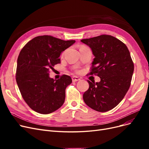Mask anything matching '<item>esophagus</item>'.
Returning a JSON list of instances; mask_svg holds the SVG:
<instances>
[{
    "label": "esophagus",
    "instance_id": "esophagus-1",
    "mask_svg": "<svg viewBox=\"0 0 149 149\" xmlns=\"http://www.w3.org/2000/svg\"><path fill=\"white\" fill-rule=\"evenodd\" d=\"M81 79L79 78L78 77H77V76H73L72 77V81H73V82H76V81H79Z\"/></svg>",
    "mask_w": 149,
    "mask_h": 149
}]
</instances>
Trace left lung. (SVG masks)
I'll list each match as a JSON object with an SVG mask.
<instances>
[{"label":"left lung","instance_id":"obj_1","mask_svg":"<svg viewBox=\"0 0 149 149\" xmlns=\"http://www.w3.org/2000/svg\"><path fill=\"white\" fill-rule=\"evenodd\" d=\"M81 42L90 47L94 56L89 74L101 78L99 83L88 81L89 88L83 94L84 101L96 111L111 110L123 100L131 83L134 66L129 49L108 35Z\"/></svg>","mask_w":149,"mask_h":149}]
</instances>
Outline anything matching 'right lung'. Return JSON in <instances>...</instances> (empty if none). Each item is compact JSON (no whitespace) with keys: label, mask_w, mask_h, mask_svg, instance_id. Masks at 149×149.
<instances>
[{"label":"right lung","mask_w":149,"mask_h":149,"mask_svg":"<svg viewBox=\"0 0 149 149\" xmlns=\"http://www.w3.org/2000/svg\"><path fill=\"white\" fill-rule=\"evenodd\" d=\"M75 43L49 35L38 36L22 49L17 59L16 81L24 101L40 114H47L63 104L65 89L72 83L70 76L49 78V70L60 63L61 53Z\"/></svg>","instance_id":"right-lung-1"}]
</instances>
